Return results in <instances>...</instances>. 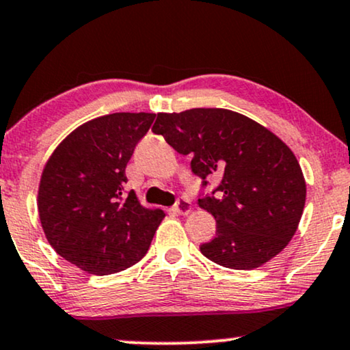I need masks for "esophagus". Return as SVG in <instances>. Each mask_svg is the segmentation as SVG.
<instances>
[{"instance_id":"obj_1","label":"esophagus","mask_w":350,"mask_h":350,"mask_svg":"<svg viewBox=\"0 0 350 350\" xmlns=\"http://www.w3.org/2000/svg\"><path fill=\"white\" fill-rule=\"evenodd\" d=\"M174 211L182 215H187L189 211H191V202H189V200H187V198H178L174 206Z\"/></svg>"}]
</instances>
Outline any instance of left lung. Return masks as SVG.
Listing matches in <instances>:
<instances>
[{"mask_svg": "<svg viewBox=\"0 0 350 350\" xmlns=\"http://www.w3.org/2000/svg\"><path fill=\"white\" fill-rule=\"evenodd\" d=\"M152 131L191 157V172L208 187L200 206L214 215L215 237L200 250L230 269H254L282 252L304 213L307 185L294 152L269 129L226 109L157 113Z\"/></svg>", "mask_w": 350, "mask_h": 350, "instance_id": "1", "label": "left lung"}]
</instances>
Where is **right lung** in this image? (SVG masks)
I'll return each instance as SVG.
<instances>
[{
  "mask_svg": "<svg viewBox=\"0 0 350 350\" xmlns=\"http://www.w3.org/2000/svg\"><path fill=\"white\" fill-rule=\"evenodd\" d=\"M154 113H111L81 124L46 162L38 215L59 256L90 274H111L148 253L162 222L126 191V165Z\"/></svg>",
  "mask_w": 350,
  "mask_h": 350,
  "instance_id": "1",
  "label": "right lung"
}]
</instances>
